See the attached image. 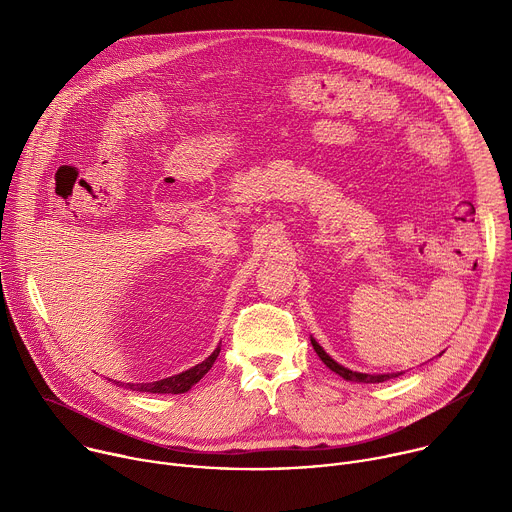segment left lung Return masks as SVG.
<instances>
[{
  "mask_svg": "<svg viewBox=\"0 0 512 512\" xmlns=\"http://www.w3.org/2000/svg\"><path fill=\"white\" fill-rule=\"evenodd\" d=\"M312 346H314V350L318 352V356L322 358V362L326 364V367L330 369V371H334L336 375H340L342 379H346V381H354V383H383V381H389V379H393V377H399L401 373H393V375H367V373H354V371H350V369H346V367H342V364H338L334 358H330L326 352H324V348L312 338Z\"/></svg>",
  "mask_w": 512,
  "mask_h": 512,
  "instance_id": "left-lung-1",
  "label": "left lung"
}]
</instances>
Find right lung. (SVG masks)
<instances>
[{"mask_svg": "<svg viewBox=\"0 0 512 512\" xmlns=\"http://www.w3.org/2000/svg\"><path fill=\"white\" fill-rule=\"evenodd\" d=\"M218 352H221V348H216L206 360H202L200 364H196V367L180 373V375H174V377H168V379H162V381H154V383H125V389H131V391H139V393H158V395H178V393H186L192 389V385H196L214 364Z\"/></svg>", "mask_w": 512, "mask_h": 512, "instance_id": "obj_1", "label": "right lung"}]
</instances>
